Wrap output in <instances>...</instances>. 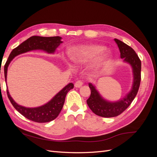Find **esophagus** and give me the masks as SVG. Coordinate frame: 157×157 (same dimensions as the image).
<instances>
[{
  "label": "esophagus",
  "mask_w": 157,
  "mask_h": 157,
  "mask_svg": "<svg viewBox=\"0 0 157 157\" xmlns=\"http://www.w3.org/2000/svg\"><path fill=\"white\" fill-rule=\"evenodd\" d=\"M82 84H83V82L82 80H77V81L75 83V87L80 88L82 86Z\"/></svg>",
  "instance_id": "esophagus-1"
}]
</instances>
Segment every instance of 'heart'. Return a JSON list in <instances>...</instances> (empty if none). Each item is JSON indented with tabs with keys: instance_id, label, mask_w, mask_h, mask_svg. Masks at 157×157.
<instances>
[{
	"instance_id": "obj_1",
	"label": "heart",
	"mask_w": 157,
	"mask_h": 157,
	"mask_svg": "<svg viewBox=\"0 0 157 157\" xmlns=\"http://www.w3.org/2000/svg\"><path fill=\"white\" fill-rule=\"evenodd\" d=\"M105 48L102 46L89 44V45H77L71 47L67 50L69 59L75 64L84 63L91 59L94 56L99 54ZM106 54H102L99 56L95 61L92 67L94 68L99 67L107 58Z\"/></svg>"
}]
</instances>
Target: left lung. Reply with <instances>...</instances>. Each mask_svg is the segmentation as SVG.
Segmentation results:
<instances>
[{
	"label": "left lung",
	"instance_id": "1",
	"mask_svg": "<svg viewBox=\"0 0 157 157\" xmlns=\"http://www.w3.org/2000/svg\"><path fill=\"white\" fill-rule=\"evenodd\" d=\"M115 41L119 48L121 58L123 59L124 62L131 65L134 79L130 91L122 99L117 101L106 100L101 96L94 84H88L91 90V94L86 101L88 107L96 115L106 118L119 115L130 106L138 92L141 81V63L138 56L133 48L124 42L117 39H115Z\"/></svg>",
	"mask_w": 157,
	"mask_h": 157
}]
</instances>
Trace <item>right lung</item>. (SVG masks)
I'll return each mask as SVG.
<instances>
[{
	"label": "right lung",
	"instance_id": "1",
	"mask_svg": "<svg viewBox=\"0 0 157 157\" xmlns=\"http://www.w3.org/2000/svg\"><path fill=\"white\" fill-rule=\"evenodd\" d=\"M61 37H44L33 36L14 48L9 56L4 65V77L6 82L7 71L9 64L16 56L35 50H43L48 54H54L58 46L62 43ZM74 88L73 83H69L57 94L50 101L43 105L37 107H26L17 104L13 100L7 89V95L11 103L16 110L27 119L36 122H48L54 120L59 115L63 108L66 95Z\"/></svg>",
	"mask_w": 157,
	"mask_h": 157
}]
</instances>
